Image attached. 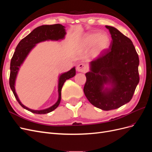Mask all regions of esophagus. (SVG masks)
Instances as JSON below:
<instances>
[{
	"label": "esophagus",
	"instance_id": "34e87169",
	"mask_svg": "<svg viewBox=\"0 0 152 152\" xmlns=\"http://www.w3.org/2000/svg\"><path fill=\"white\" fill-rule=\"evenodd\" d=\"M77 70L78 72L85 73L87 71V67L86 65H85V64L81 63V64H79V65L77 66Z\"/></svg>",
	"mask_w": 152,
	"mask_h": 152
}]
</instances>
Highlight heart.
<instances>
[{"label": "heart", "mask_w": 152, "mask_h": 152, "mask_svg": "<svg viewBox=\"0 0 152 152\" xmlns=\"http://www.w3.org/2000/svg\"><path fill=\"white\" fill-rule=\"evenodd\" d=\"M110 39L106 34H93L87 35L81 41V48L83 49H88L94 46L96 52L101 51L108 47Z\"/></svg>", "instance_id": "obj_1"}]
</instances>
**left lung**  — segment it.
Listing matches in <instances>:
<instances>
[{
	"label": "left lung",
	"mask_w": 152,
	"mask_h": 152,
	"mask_svg": "<svg viewBox=\"0 0 152 152\" xmlns=\"http://www.w3.org/2000/svg\"><path fill=\"white\" fill-rule=\"evenodd\" d=\"M112 36L109 49L91 62L86 73L84 92L89 102L103 110L118 108L129 102L140 81L139 57L129 38L117 28L106 26ZM112 89L103 91L104 84Z\"/></svg>",
	"instance_id": "obj_1"
}]
</instances>
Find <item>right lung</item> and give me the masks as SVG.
Wrapping results in <instances>:
<instances>
[{
    "label": "right lung",
    "instance_id": "right-lung-1",
    "mask_svg": "<svg viewBox=\"0 0 152 152\" xmlns=\"http://www.w3.org/2000/svg\"><path fill=\"white\" fill-rule=\"evenodd\" d=\"M66 34L65 26L60 24H55L50 25H42L36 28L32 31L30 34H28L25 38L23 39L16 48L15 52L14 53L13 56L11 58L10 64V86L12 93L15 95L16 100L23 108L28 110V111L37 113V114H45L53 111L56 109L61 102V89L65 83V82L74 77L75 75V68H73L70 71L62 74L59 79L58 84V93L59 98L58 102L55 103L51 107L48 109L42 110H34L26 107L23 104L18 98V96L15 92V83L16 77L19 70V67L25 60V58L29 53L31 49L33 48L36 44H37L42 41L46 40H58L59 39H63Z\"/></svg>",
    "mask_w": 152,
    "mask_h": 152
}]
</instances>
